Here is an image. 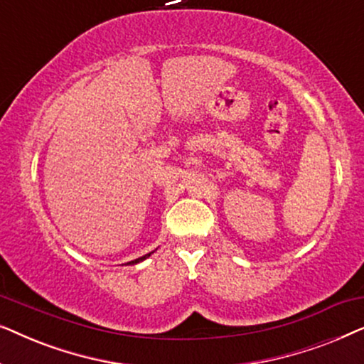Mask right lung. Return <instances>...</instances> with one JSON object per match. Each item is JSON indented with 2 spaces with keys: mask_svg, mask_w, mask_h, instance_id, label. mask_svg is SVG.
Here are the masks:
<instances>
[{
  "mask_svg": "<svg viewBox=\"0 0 364 364\" xmlns=\"http://www.w3.org/2000/svg\"><path fill=\"white\" fill-rule=\"evenodd\" d=\"M154 252H151V253H147V255H144V257H141V258H136V260H132V262H127V265H136V263H139V262H142V260H146L147 257H151Z\"/></svg>",
  "mask_w": 364,
  "mask_h": 364,
  "instance_id": "obj_1",
  "label": "right lung"
}]
</instances>
